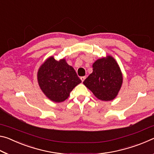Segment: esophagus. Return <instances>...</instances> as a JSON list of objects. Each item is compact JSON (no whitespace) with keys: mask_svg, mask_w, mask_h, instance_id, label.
Here are the masks:
<instances>
[{"mask_svg":"<svg viewBox=\"0 0 154 154\" xmlns=\"http://www.w3.org/2000/svg\"><path fill=\"white\" fill-rule=\"evenodd\" d=\"M80 79H81V80H82V82H83V81H84V80L85 79V76H84V77H82L80 78Z\"/></svg>","mask_w":154,"mask_h":154,"instance_id":"34e87169","label":"esophagus"}]
</instances>
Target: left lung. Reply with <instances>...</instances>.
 <instances>
[{"mask_svg": "<svg viewBox=\"0 0 154 154\" xmlns=\"http://www.w3.org/2000/svg\"><path fill=\"white\" fill-rule=\"evenodd\" d=\"M92 68L93 72L83 83L99 100H113L123 83V75L118 62L111 56H106L96 60Z\"/></svg>", "mask_w": 154, "mask_h": 154, "instance_id": "1", "label": "left lung"}]
</instances>
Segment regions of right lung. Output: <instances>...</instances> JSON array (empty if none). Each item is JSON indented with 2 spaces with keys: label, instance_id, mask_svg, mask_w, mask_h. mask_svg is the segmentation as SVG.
Returning a JSON list of instances; mask_svg holds the SVG:
<instances>
[{
  "label": "right lung",
  "instance_id": "add662e5",
  "mask_svg": "<svg viewBox=\"0 0 154 154\" xmlns=\"http://www.w3.org/2000/svg\"><path fill=\"white\" fill-rule=\"evenodd\" d=\"M38 85L44 94L55 103L63 102L71 91L82 82L73 67L64 58L56 60L49 57L41 65L37 72Z\"/></svg>",
  "mask_w": 154,
  "mask_h": 154
}]
</instances>
